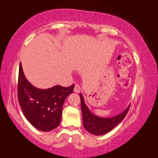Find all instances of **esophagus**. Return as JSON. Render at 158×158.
I'll return each instance as SVG.
<instances>
[{
    "mask_svg": "<svg viewBox=\"0 0 158 158\" xmlns=\"http://www.w3.org/2000/svg\"><path fill=\"white\" fill-rule=\"evenodd\" d=\"M80 91H81V88H80V86H79V84H75L74 88V92L79 93V92H80Z\"/></svg>",
    "mask_w": 158,
    "mask_h": 158,
    "instance_id": "34e87169",
    "label": "esophagus"
}]
</instances>
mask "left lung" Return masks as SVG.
Instances as JSON below:
<instances>
[{"label":"left lung","instance_id":"left-lung-1","mask_svg":"<svg viewBox=\"0 0 158 158\" xmlns=\"http://www.w3.org/2000/svg\"><path fill=\"white\" fill-rule=\"evenodd\" d=\"M81 98V106L83 124L86 130L95 135H102L113 130L118 124L123 121L128 114L131 106L129 105L121 114L110 118H102L92 114L84 103V97L79 94Z\"/></svg>","mask_w":158,"mask_h":158}]
</instances>
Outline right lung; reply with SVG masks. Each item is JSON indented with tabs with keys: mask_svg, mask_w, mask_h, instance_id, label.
Instances as JSON below:
<instances>
[{
	"mask_svg": "<svg viewBox=\"0 0 158 158\" xmlns=\"http://www.w3.org/2000/svg\"><path fill=\"white\" fill-rule=\"evenodd\" d=\"M74 85L52 88H36L27 81L20 64L18 84V98L23 114L35 128L48 132L60 123L65 98L74 90Z\"/></svg>",
	"mask_w": 158,
	"mask_h": 158,
	"instance_id": "1",
	"label": "right lung"
}]
</instances>
